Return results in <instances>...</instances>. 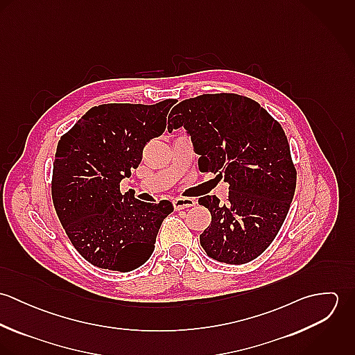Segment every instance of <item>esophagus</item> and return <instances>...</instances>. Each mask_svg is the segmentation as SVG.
I'll return each instance as SVG.
<instances>
[{
    "label": "esophagus",
    "instance_id": "obj_1",
    "mask_svg": "<svg viewBox=\"0 0 355 355\" xmlns=\"http://www.w3.org/2000/svg\"><path fill=\"white\" fill-rule=\"evenodd\" d=\"M196 205V200L193 198H176L173 201V207L175 210H182V209H187Z\"/></svg>",
    "mask_w": 355,
    "mask_h": 355
}]
</instances>
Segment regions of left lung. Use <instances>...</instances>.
Here are the masks:
<instances>
[{"mask_svg":"<svg viewBox=\"0 0 355 355\" xmlns=\"http://www.w3.org/2000/svg\"><path fill=\"white\" fill-rule=\"evenodd\" d=\"M169 131L184 127L200 154L201 172L230 184L224 203L198 202L211 221L200 235L206 254L225 263H246L263 253L282 228L297 187L287 137L258 102L234 93L202 94L178 103Z\"/></svg>","mask_w":355,"mask_h":355,"instance_id":"1","label":"left lung"}]
</instances>
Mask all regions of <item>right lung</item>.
<instances>
[{
	"label": "right lung",
	"instance_id": "add662e5",
	"mask_svg": "<svg viewBox=\"0 0 355 355\" xmlns=\"http://www.w3.org/2000/svg\"><path fill=\"white\" fill-rule=\"evenodd\" d=\"M175 100L93 106L65 132L53 162L51 198L73 248L102 269L130 272L153 254L172 203L121 194L120 182L142 161L145 145L166 128Z\"/></svg>",
	"mask_w": 355,
	"mask_h": 355
}]
</instances>
